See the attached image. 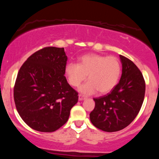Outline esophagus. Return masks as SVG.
I'll list each match as a JSON object with an SVG mask.
<instances>
[{
  "label": "esophagus",
  "instance_id": "1",
  "mask_svg": "<svg viewBox=\"0 0 159 159\" xmlns=\"http://www.w3.org/2000/svg\"><path fill=\"white\" fill-rule=\"evenodd\" d=\"M85 97L84 96H82V95H78V100H79V101H82V100H84V99H85Z\"/></svg>",
  "mask_w": 159,
  "mask_h": 159
}]
</instances>
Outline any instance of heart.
<instances>
[{"label": "heart", "mask_w": 159, "mask_h": 159, "mask_svg": "<svg viewBox=\"0 0 159 159\" xmlns=\"http://www.w3.org/2000/svg\"><path fill=\"white\" fill-rule=\"evenodd\" d=\"M65 75L71 86L78 87L88 77L89 80L80 87L85 95L98 92L107 93L116 87L121 73V66L116 57L89 54L82 56L79 63L69 62L64 69Z\"/></svg>", "instance_id": "obj_1"}]
</instances>
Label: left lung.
I'll list each match as a JSON object with an SVG mask.
<instances>
[{
    "mask_svg": "<svg viewBox=\"0 0 159 159\" xmlns=\"http://www.w3.org/2000/svg\"><path fill=\"white\" fill-rule=\"evenodd\" d=\"M122 75L110 93L94 98L95 107L90 114L93 125L107 132L122 130L129 125L141 108L145 96V81L132 61L120 55Z\"/></svg>",
    "mask_w": 159,
    "mask_h": 159,
    "instance_id": "left-lung-1",
    "label": "left lung"
}]
</instances>
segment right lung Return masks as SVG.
I'll use <instances>...</instances> for the list:
<instances>
[{
    "mask_svg": "<svg viewBox=\"0 0 159 159\" xmlns=\"http://www.w3.org/2000/svg\"><path fill=\"white\" fill-rule=\"evenodd\" d=\"M63 48L45 47L23 63L14 86V101L21 119L36 131L52 132L66 123L78 92L64 76Z\"/></svg>",
    "mask_w": 159,
    "mask_h": 159,
    "instance_id": "add662e5",
    "label": "right lung"
}]
</instances>
